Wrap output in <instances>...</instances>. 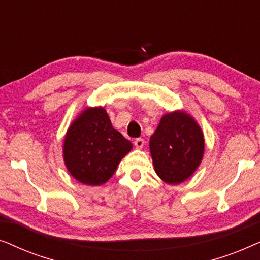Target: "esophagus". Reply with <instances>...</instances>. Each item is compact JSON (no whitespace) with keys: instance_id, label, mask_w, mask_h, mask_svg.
Segmentation results:
<instances>
[{"instance_id":"obj_1","label":"esophagus","mask_w":260,"mask_h":260,"mask_svg":"<svg viewBox=\"0 0 260 260\" xmlns=\"http://www.w3.org/2000/svg\"><path fill=\"white\" fill-rule=\"evenodd\" d=\"M134 144L137 149H142L144 147V140H143V138H136V140H135V142H134Z\"/></svg>"}]
</instances>
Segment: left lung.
<instances>
[{"mask_svg": "<svg viewBox=\"0 0 260 260\" xmlns=\"http://www.w3.org/2000/svg\"><path fill=\"white\" fill-rule=\"evenodd\" d=\"M149 148L159 179L168 184H179L200 166L205 152L204 133L193 116L176 110L162 116Z\"/></svg>", "mask_w": 260, "mask_h": 260, "instance_id": "left-lung-1", "label": "left lung"}]
</instances>
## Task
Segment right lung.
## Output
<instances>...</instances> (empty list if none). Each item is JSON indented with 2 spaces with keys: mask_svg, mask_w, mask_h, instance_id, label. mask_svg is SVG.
<instances>
[{
  "mask_svg": "<svg viewBox=\"0 0 260 260\" xmlns=\"http://www.w3.org/2000/svg\"><path fill=\"white\" fill-rule=\"evenodd\" d=\"M133 143L112 126L103 106L85 108L71 123L63 138L62 156L78 182L102 186L111 179Z\"/></svg>",
  "mask_w": 260,
  "mask_h": 260,
  "instance_id": "1",
  "label": "right lung"
}]
</instances>
